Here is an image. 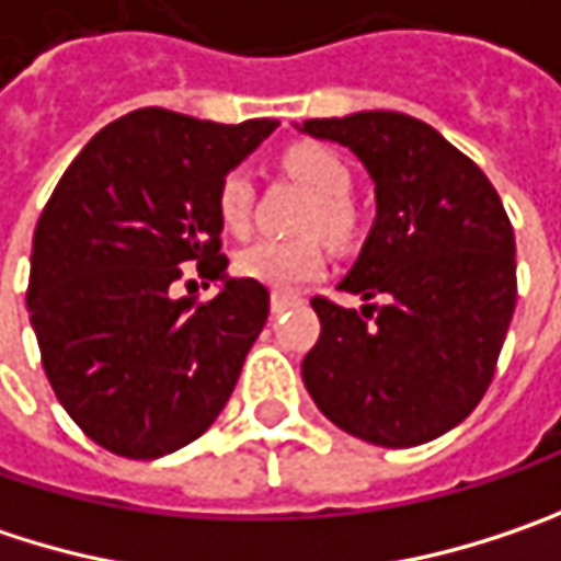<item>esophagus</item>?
I'll return each mask as SVG.
<instances>
[{
	"label": "esophagus",
	"mask_w": 561,
	"mask_h": 561,
	"mask_svg": "<svg viewBox=\"0 0 561 561\" xmlns=\"http://www.w3.org/2000/svg\"><path fill=\"white\" fill-rule=\"evenodd\" d=\"M297 302H300V297H294V294H271V312H284Z\"/></svg>",
	"instance_id": "34e87169"
}]
</instances>
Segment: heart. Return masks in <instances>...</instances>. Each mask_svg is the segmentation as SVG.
Here are the masks:
<instances>
[{"instance_id":"1","label":"heart","mask_w":561,"mask_h":561,"mask_svg":"<svg viewBox=\"0 0 561 561\" xmlns=\"http://www.w3.org/2000/svg\"><path fill=\"white\" fill-rule=\"evenodd\" d=\"M287 172L312 191V201L300 226L309 236L297 239H255L236 255V274L259 280L274 290H294L319 277L325 267L322 242L312 232H322L332 242H351L357 232V210L351 204V169L335 149L322 142H300L284 156ZM255 181L249 169H229L217 187V214L229 232H245L252 226Z\"/></svg>"}]
</instances>
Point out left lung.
Returning <instances> with one entry per match:
<instances>
[{
	"mask_svg": "<svg viewBox=\"0 0 561 561\" xmlns=\"http://www.w3.org/2000/svg\"><path fill=\"white\" fill-rule=\"evenodd\" d=\"M302 130L347 146L377 184V222L339 287L367 306L312 297L322 332L302 382L325 419L367 444H427L495 380L517 302L514 226L485 172L424 121L360 111Z\"/></svg>",
	"mask_w": 561,
	"mask_h": 561,
	"instance_id": "left-lung-1",
	"label": "left lung"
}]
</instances>
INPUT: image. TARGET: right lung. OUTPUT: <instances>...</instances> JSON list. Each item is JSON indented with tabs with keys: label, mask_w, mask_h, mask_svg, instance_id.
I'll return each mask as SVG.
<instances>
[{
	"label": "right lung",
	"mask_w": 561,
	"mask_h": 561,
	"mask_svg": "<svg viewBox=\"0 0 561 561\" xmlns=\"http://www.w3.org/2000/svg\"><path fill=\"white\" fill-rule=\"evenodd\" d=\"M274 127L140 107L99 130L57 181L34 229L27 312L60 405L104 450L165 457L229 402L271 294L226 277L217 187ZM184 270L224 290L175 298Z\"/></svg>",
	"instance_id": "right-lung-1"
}]
</instances>
